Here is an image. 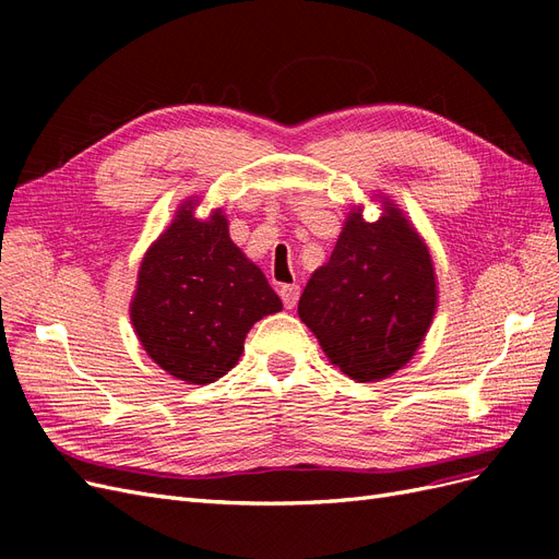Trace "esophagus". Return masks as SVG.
I'll return each mask as SVG.
<instances>
[{"instance_id":"34e87169","label":"esophagus","mask_w":559,"mask_h":559,"mask_svg":"<svg viewBox=\"0 0 559 559\" xmlns=\"http://www.w3.org/2000/svg\"><path fill=\"white\" fill-rule=\"evenodd\" d=\"M280 296H282L284 308L292 310V308H296V302H298L300 286H298V284H282V286H280Z\"/></svg>"}]
</instances>
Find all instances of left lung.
I'll return each instance as SVG.
<instances>
[{
  "instance_id": "1",
  "label": "left lung",
  "mask_w": 559,
  "mask_h": 559,
  "mask_svg": "<svg viewBox=\"0 0 559 559\" xmlns=\"http://www.w3.org/2000/svg\"><path fill=\"white\" fill-rule=\"evenodd\" d=\"M378 198L382 216L366 222L364 207H354L298 300L329 361L357 382L392 378L408 364L438 306L427 242L394 200Z\"/></svg>"
}]
</instances>
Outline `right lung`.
Returning a JSON list of instances; mask_svg holds the SVG:
<instances>
[{"label": "right lung", "instance_id": "1", "mask_svg": "<svg viewBox=\"0 0 559 559\" xmlns=\"http://www.w3.org/2000/svg\"><path fill=\"white\" fill-rule=\"evenodd\" d=\"M186 198L173 224L144 253L130 321L144 352L165 373L210 384L240 361L245 337L282 300L257 263L230 240L228 218L193 214Z\"/></svg>", "mask_w": 559, "mask_h": 559}]
</instances>
